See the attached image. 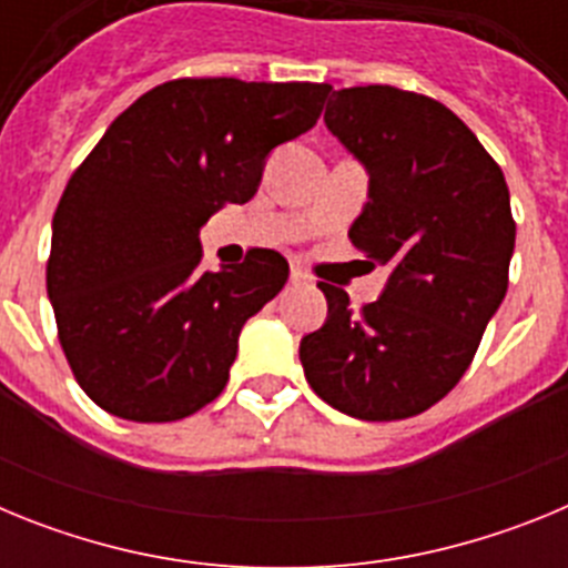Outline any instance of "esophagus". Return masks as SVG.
<instances>
[{
  "label": "esophagus",
  "mask_w": 568,
  "mask_h": 568,
  "mask_svg": "<svg viewBox=\"0 0 568 568\" xmlns=\"http://www.w3.org/2000/svg\"><path fill=\"white\" fill-rule=\"evenodd\" d=\"M290 281H293V284H310V275L304 273V270L293 267L290 270Z\"/></svg>",
  "instance_id": "34e87169"
}]
</instances>
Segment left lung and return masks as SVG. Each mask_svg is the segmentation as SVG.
Wrapping results in <instances>:
<instances>
[{"mask_svg": "<svg viewBox=\"0 0 568 568\" xmlns=\"http://www.w3.org/2000/svg\"><path fill=\"white\" fill-rule=\"evenodd\" d=\"M324 124L369 175L349 241L366 267L389 275L361 313L318 281L327 321L301 338V366L338 413L413 418L458 384L504 301L509 187L478 135L429 97L389 84L333 90Z\"/></svg>", "mask_w": 568, "mask_h": 568, "instance_id": "obj_1", "label": "left lung"}]
</instances>
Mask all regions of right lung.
Returning <instances> with one entry per match:
<instances>
[{"mask_svg":"<svg viewBox=\"0 0 568 568\" xmlns=\"http://www.w3.org/2000/svg\"><path fill=\"white\" fill-rule=\"evenodd\" d=\"M329 84L175 79L135 99L70 175L48 298L79 386L124 420L164 424L222 395L241 327L287 284L275 250L202 270L199 230L244 204L278 144L318 122Z\"/></svg>","mask_w":568,"mask_h":568,"instance_id":"obj_1","label":"right lung"}]
</instances>
